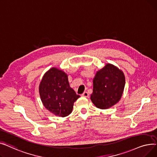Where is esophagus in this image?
<instances>
[{
	"instance_id": "obj_1",
	"label": "esophagus",
	"mask_w": 157,
	"mask_h": 157,
	"mask_svg": "<svg viewBox=\"0 0 157 157\" xmlns=\"http://www.w3.org/2000/svg\"><path fill=\"white\" fill-rule=\"evenodd\" d=\"M82 96H84V97H88L89 94H88V93H87V91H85V92H84V93H83V94H82Z\"/></svg>"
}]
</instances>
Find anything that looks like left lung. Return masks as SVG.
<instances>
[{"mask_svg":"<svg viewBox=\"0 0 157 157\" xmlns=\"http://www.w3.org/2000/svg\"><path fill=\"white\" fill-rule=\"evenodd\" d=\"M124 84L125 78L122 71L113 64H107L97 71L93 79L91 100L99 109L110 108L121 99Z\"/></svg>","mask_w":157,"mask_h":157,"instance_id":"left-lung-1","label":"left lung"}]
</instances>
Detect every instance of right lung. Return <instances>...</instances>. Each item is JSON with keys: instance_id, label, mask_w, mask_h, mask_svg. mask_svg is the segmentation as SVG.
<instances>
[{"instance_id": "obj_1", "label": "right lung", "mask_w": 157, "mask_h": 157, "mask_svg": "<svg viewBox=\"0 0 157 157\" xmlns=\"http://www.w3.org/2000/svg\"><path fill=\"white\" fill-rule=\"evenodd\" d=\"M39 91L43 105L60 117L71 113L74 102L80 97L70 87L67 75L56 68H51L44 75Z\"/></svg>"}]
</instances>
